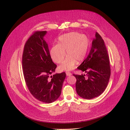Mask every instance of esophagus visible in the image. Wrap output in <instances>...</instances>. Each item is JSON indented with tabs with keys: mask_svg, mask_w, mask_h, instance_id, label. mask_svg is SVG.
Masks as SVG:
<instances>
[{
	"mask_svg": "<svg viewBox=\"0 0 130 130\" xmlns=\"http://www.w3.org/2000/svg\"><path fill=\"white\" fill-rule=\"evenodd\" d=\"M66 76H70L71 75V73L70 72H66Z\"/></svg>",
	"mask_w": 130,
	"mask_h": 130,
	"instance_id": "1",
	"label": "esophagus"
}]
</instances>
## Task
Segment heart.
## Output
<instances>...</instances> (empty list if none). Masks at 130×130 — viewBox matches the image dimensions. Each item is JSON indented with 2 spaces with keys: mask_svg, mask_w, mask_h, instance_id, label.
<instances>
[{
  "mask_svg": "<svg viewBox=\"0 0 130 130\" xmlns=\"http://www.w3.org/2000/svg\"><path fill=\"white\" fill-rule=\"evenodd\" d=\"M89 45L88 37L77 32H71L61 35L58 44L50 49L52 60L58 64L63 61L66 53L68 56L60 66L61 70H71L75 68L77 61L80 63L85 59Z\"/></svg>",
  "mask_w": 130,
  "mask_h": 130,
  "instance_id": "heart-1",
  "label": "heart"
}]
</instances>
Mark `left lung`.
Wrapping results in <instances>:
<instances>
[{"mask_svg":"<svg viewBox=\"0 0 130 130\" xmlns=\"http://www.w3.org/2000/svg\"><path fill=\"white\" fill-rule=\"evenodd\" d=\"M77 68L86 73L73 75L77 79L76 88L79 96L91 99L103 93L109 80L110 68L104 41L97 32L87 57Z\"/></svg>","mask_w":130,"mask_h":130,"instance_id":"obj_1","label":"left lung"}]
</instances>
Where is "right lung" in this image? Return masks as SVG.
<instances>
[{
	"label": "right lung",
	"mask_w": 130,
	"mask_h": 130,
	"mask_svg": "<svg viewBox=\"0 0 130 130\" xmlns=\"http://www.w3.org/2000/svg\"><path fill=\"white\" fill-rule=\"evenodd\" d=\"M47 31L35 32L26 42L22 58L26 85L33 96L45 103H52L60 97L66 73H56L57 65L51 59L48 46L44 39Z\"/></svg>",
	"instance_id": "add662e5"
}]
</instances>
